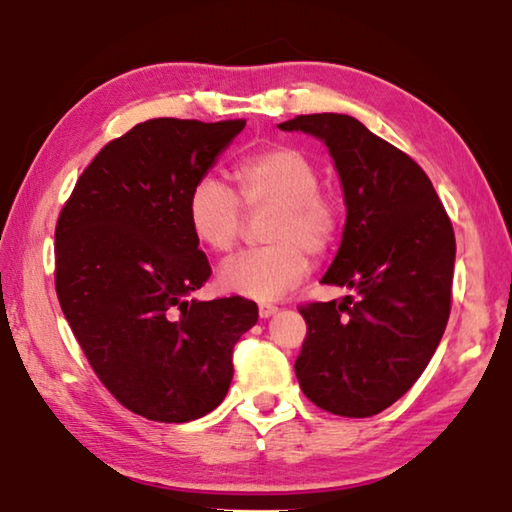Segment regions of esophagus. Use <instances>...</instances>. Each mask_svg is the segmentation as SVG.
I'll return each mask as SVG.
<instances>
[{
    "instance_id": "34e87169",
    "label": "esophagus",
    "mask_w": 512,
    "mask_h": 512,
    "mask_svg": "<svg viewBox=\"0 0 512 512\" xmlns=\"http://www.w3.org/2000/svg\"><path fill=\"white\" fill-rule=\"evenodd\" d=\"M275 311H277L275 305H259V316L262 318H271Z\"/></svg>"
}]
</instances>
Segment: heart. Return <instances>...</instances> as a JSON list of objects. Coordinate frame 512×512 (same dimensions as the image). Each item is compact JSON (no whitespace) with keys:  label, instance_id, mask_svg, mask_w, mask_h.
Returning a JSON list of instances; mask_svg holds the SVG:
<instances>
[{"label":"heart","instance_id":"obj_1","mask_svg":"<svg viewBox=\"0 0 512 512\" xmlns=\"http://www.w3.org/2000/svg\"><path fill=\"white\" fill-rule=\"evenodd\" d=\"M235 180L248 210H275L266 239L271 246L225 259L216 280L225 293L275 300L309 271V253L323 255L336 241L339 205L318 189L316 164L293 146H268L237 162ZM194 237L214 253L237 244L244 210L219 178H198L187 196Z\"/></svg>","mask_w":512,"mask_h":512}]
</instances>
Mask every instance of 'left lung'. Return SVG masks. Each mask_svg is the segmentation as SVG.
<instances>
[{
    "mask_svg": "<svg viewBox=\"0 0 512 512\" xmlns=\"http://www.w3.org/2000/svg\"><path fill=\"white\" fill-rule=\"evenodd\" d=\"M327 146L339 173L345 228L323 284L357 298L300 307L307 339L296 359L302 393L343 418H368L409 391L427 368L452 307L456 239L418 164L336 112L280 124Z\"/></svg>",
    "mask_w": 512,
    "mask_h": 512,
    "instance_id": "8db88e82",
    "label": "left lung"
}]
</instances>
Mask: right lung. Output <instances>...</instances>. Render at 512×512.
Segmentation results:
<instances>
[{"label": "right lung", "instance_id": "obj_1", "mask_svg": "<svg viewBox=\"0 0 512 512\" xmlns=\"http://www.w3.org/2000/svg\"><path fill=\"white\" fill-rule=\"evenodd\" d=\"M149 119L103 146L56 225V293L103 386L155 422L203 418L228 395L232 348L257 305L196 300L212 268L187 221V196L244 131Z\"/></svg>", "mask_w": 512, "mask_h": 512}]
</instances>
